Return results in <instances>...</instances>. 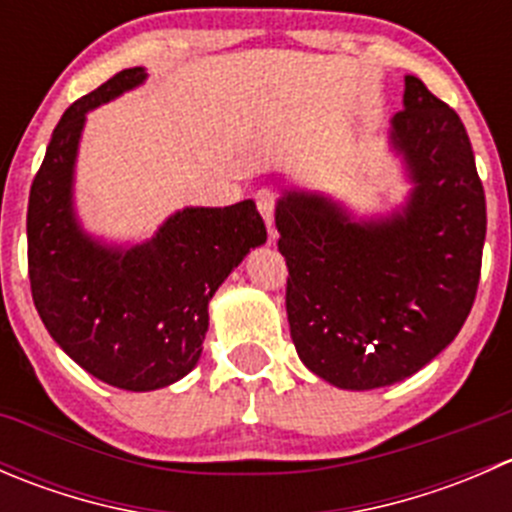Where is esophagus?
Wrapping results in <instances>:
<instances>
[{
	"mask_svg": "<svg viewBox=\"0 0 512 512\" xmlns=\"http://www.w3.org/2000/svg\"><path fill=\"white\" fill-rule=\"evenodd\" d=\"M255 203H257V210H260V215L265 218L267 227H270V235H272V220H275V193H272V190H260V193L255 195Z\"/></svg>",
	"mask_w": 512,
	"mask_h": 512,
	"instance_id": "34e87169",
	"label": "esophagus"
}]
</instances>
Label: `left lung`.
I'll use <instances>...</instances> for the list:
<instances>
[{
	"label": "left lung",
	"mask_w": 512,
	"mask_h": 512,
	"mask_svg": "<svg viewBox=\"0 0 512 512\" xmlns=\"http://www.w3.org/2000/svg\"><path fill=\"white\" fill-rule=\"evenodd\" d=\"M389 138L414 183L401 213L356 223L302 190L275 210L289 334L304 366L339 389L423 369L461 332L480 280L485 193L458 113L406 76Z\"/></svg>",
	"instance_id": "8db88e82"
}]
</instances>
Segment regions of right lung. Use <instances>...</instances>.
<instances>
[{"mask_svg":"<svg viewBox=\"0 0 512 512\" xmlns=\"http://www.w3.org/2000/svg\"><path fill=\"white\" fill-rule=\"evenodd\" d=\"M143 81L141 66L123 69L66 108L27 210L29 282L41 322L81 369L126 391L163 389L193 371L215 289L267 240L252 200L185 208L133 247L86 235L74 213L86 113Z\"/></svg>","mask_w":512,"mask_h":512,"instance_id":"add662e5","label":"right lung"}]
</instances>
